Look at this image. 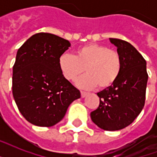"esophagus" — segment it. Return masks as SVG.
I'll use <instances>...</instances> for the list:
<instances>
[{"label":"esophagus","mask_w":157,"mask_h":157,"mask_svg":"<svg viewBox=\"0 0 157 157\" xmlns=\"http://www.w3.org/2000/svg\"><path fill=\"white\" fill-rule=\"evenodd\" d=\"M81 97L82 98H85L87 94H88V93L87 92H86V91H81Z\"/></svg>","instance_id":"34e87169"}]
</instances>
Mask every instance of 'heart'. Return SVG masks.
Returning <instances> with one entry per match:
<instances>
[{"instance_id": "heart-1", "label": "heart", "mask_w": 157, "mask_h": 157, "mask_svg": "<svg viewBox=\"0 0 157 157\" xmlns=\"http://www.w3.org/2000/svg\"><path fill=\"white\" fill-rule=\"evenodd\" d=\"M59 66L63 76L69 81H74L85 71L88 73L76 81L79 87L90 89L98 86V89L105 90L117 81L121 72L122 61L116 50L98 44H88L79 47L76 55L62 54Z\"/></svg>"}]
</instances>
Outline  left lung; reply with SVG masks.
Returning a JSON list of instances; mask_svg holds the SVG:
<instances>
[{
    "label": "left lung",
    "instance_id": "8db88e82",
    "mask_svg": "<svg viewBox=\"0 0 157 157\" xmlns=\"http://www.w3.org/2000/svg\"><path fill=\"white\" fill-rule=\"evenodd\" d=\"M110 41L121 55V72L113 86L97 94L99 106L90 117L101 129L114 131L129 125L142 112L148 75L146 60L131 44L116 38Z\"/></svg>",
    "mask_w": 157,
    "mask_h": 157
}]
</instances>
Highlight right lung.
Returning a JSON list of instances; mask_svg holds the SVG:
<instances>
[{
	"label": "right lung",
	"instance_id": "1",
	"mask_svg": "<svg viewBox=\"0 0 157 157\" xmlns=\"http://www.w3.org/2000/svg\"><path fill=\"white\" fill-rule=\"evenodd\" d=\"M71 44L50 33H36L18 50L13 67L12 90L19 112L28 122L50 127L81 98L80 90L62 74L59 59Z\"/></svg>",
	"mask_w": 157,
	"mask_h": 157
}]
</instances>
